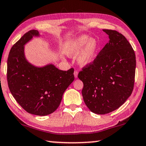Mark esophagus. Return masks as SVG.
Wrapping results in <instances>:
<instances>
[{
    "label": "esophagus",
    "mask_w": 146,
    "mask_h": 146,
    "mask_svg": "<svg viewBox=\"0 0 146 146\" xmlns=\"http://www.w3.org/2000/svg\"><path fill=\"white\" fill-rule=\"evenodd\" d=\"M74 77L76 78H78V72L77 70H75L74 72Z\"/></svg>",
    "instance_id": "obj_1"
}]
</instances>
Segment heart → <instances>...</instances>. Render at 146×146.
Returning a JSON list of instances; mask_svg holds the SVG:
<instances>
[{
  "label": "heart",
  "mask_w": 146,
  "mask_h": 146,
  "mask_svg": "<svg viewBox=\"0 0 146 146\" xmlns=\"http://www.w3.org/2000/svg\"><path fill=\"white\" fill-rule=\"evenodd\" d=\"M98 50V43L96 39L88 35H82L69 42L65 52L68 56H75L81 50L78 57V62L81 66H86L95 60Z\"/></svg>",
  "instance_id": "obj_1"
}]
</instances>
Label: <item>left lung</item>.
Instances as JSON below:
<instances>
[{"label": "left lung", "mask_w": 146, "mask_h": 146, "mask_svg": "<svg viewBox=\"0 0 146 146\" xmlns=\"http://www.w3.org/2000/svg\"><path fill=\"white\" fill-rule=\"evenodd\" d=\"M109 41L78 77L82 96L91 111L105 115L121 106L134 89L136 55L128 40L117 31L103 29Z\"/></svg>", "instance_id": "8db88e82"}]
</instances>
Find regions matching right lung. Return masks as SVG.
I'll list each match as a JSON object with an SVG mask.
<instances>
[{
    "label": "right lung",
    "instance_id": "obj_1",
    "mask_svg": "<svg viewBox=\"0 0 146 146\" xmlns=\"http://www.w3.org/2000/svg\"><path fill=\"white\" fill-rule=\"evenodd\" d=\"M38 36L39 31L32 29L12 46L7 61V80L12 95L25 111L45 116L58 108L74 76L72 68L63 71L53 64L37 67L26 60L24 45Z\"/></svg>",
    "mask_w": 146,
    "mask_h": 146
}]
</instances>
